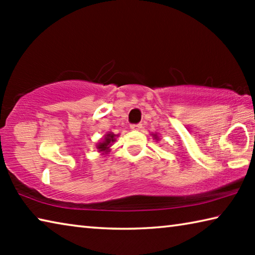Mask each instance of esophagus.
Here are the masks:
<instances>
[{
    "instance_id": "1",
    "label": "esophagus",
    "mask_w": 255,
    "mask_h": 255,
    "mask_svg": "<svg viewBox=\"0 0 255 255\" xmlns=\"http://www.w3.org/2000/svg\"><path fill=\"white\" fill-rule=\"evenodd\" d=\"M141 127H143V125L141 124H131L130 125V128L132 129V130H139V129H141Z\"/></svg>"
}]
</instances>
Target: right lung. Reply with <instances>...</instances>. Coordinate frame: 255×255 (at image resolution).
Masks as SVG:
<instances>
[{
    "instance_id": "right-lung-1",
    "label": "right lung",
    "mask_w": 255,
    "mask_h": 255,
    "mask_svg": "<svg viewBox=\"0 0 255 255\" xmlns=\"http://www.w3.org/2000/svg\"><path fill=\"white\" fill-rule=\"evenodd\" d=\"M115 139V133H108L107 137L105 138V141H102L98 145V149H100V152H108L110 145L114 143Z\"/></svg>"
}]
</instances>
